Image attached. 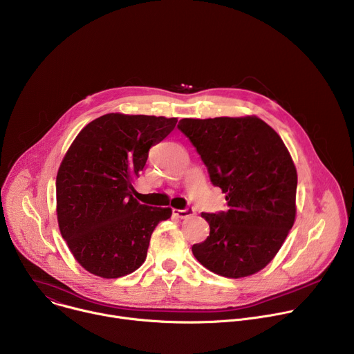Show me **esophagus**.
<instances>
[{
    "instance_id": "1",
    "label": "esophagus",
    "mask_w": 354,
    "mask_h": 354,
    "mask_svg": "<svg viewBox=\"0 0 354 354\" xmlns=\"http://www.w3.org/2000/svg\"><path fill=\"white\" fill-rule=\"evenodd\" d=\"M174 216H176L178 218H189L194 214V212L192 209H186V210H178V209H174L172 210Z\"/></svg>"
}]
</instances>
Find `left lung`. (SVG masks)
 Returning <instances> with one entry per match:
<instances>
[{
    "instance_id": "left-lung-1",
    "label": "left lung",
    "mask_w": 354,
    "mask_h": 354,
    "mask_svg": "<svg viewBox=\"0 0 354 354\" xmlns=\"http://www.w3.org/2000/svg\"><path fill=\"white\" fill-rule=\"evenodd\" d=\"M178 129L230 207L201 213L210 235L192 246L194 258L228 279L258 273L277 255L295 221L297 169L286 144L258 116L182 119Z\"/></svg>"
}]
</instances>
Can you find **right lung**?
I'll return each instance as SVG.
<instances>
[{
	"label": "right lung",
	"mask_w": 354,
	"mask_h": 354,
	"mask_svg": "<svg viewBox=\"0 0 354 354\" xmlns=\"http://www.w3.org/2000/svg\"><path fill=\"white\" fill-rule=\"evenodd\" d=\"M176 122L108 113L88 123L67 149L56 178V213L62 236L86 272L118 279L144 263L151 235L172 210L140 205L133 183L149 148Z\"/></svg>",
	"instance_id": "add662e5"
}]
</instances>
